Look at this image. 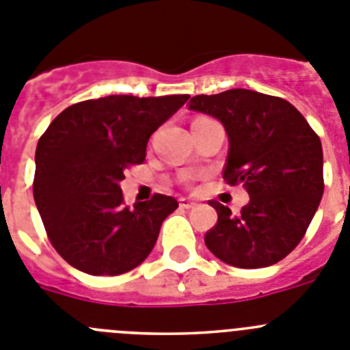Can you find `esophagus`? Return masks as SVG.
Listing matches in <instances>:
<instances>
[{
    "instance_id": "obj_1",
    "label": "esophagus",
    "mask_w": 350,
    "mask_h": 350,
    "mask_svg": "<svg viewBox=\"0 0 350 350\" xmlns=\"http://www.w3.org/2000/svg\"><path fill=\"white\" fill-rule=\"evenodd\" d=\"M195 206H197L195 200H190V198H185V197L179 198V207H183V209H191V207Z\"/></svg>"
}]
</instances>
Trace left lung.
Returning <instances> with one entry per match:
<instances>
[{"mask_svg":"<svg viewBox=\"0 0 350 350\" xmlns=\"http://www.w3.org/2000/svg\"><path fill=\"white\" fill-rule=\"evenodd\" d=\"M190 109L218 118L228 136L223 179L242 183L250 204L241 214L209 200L218 223L207 250L239 269L270 267L304 239L324 191L323 146L291 103L245 89L195 96Z\"/></svg>","mask_w":350,"mask_h":350,"instance_id":"1","label":"left lung"}]
</instances>
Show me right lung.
<instances>
[{"mask_svg": "<svg viewBox=\"0 0 350 350\" xmlns=\"http://www.w3.org/2000/svg\"><path fill=\"white\" fill-rule=\"evenodd\" d=\"M188 97L81 100L43 132L34 157V202L50 242L69 265L90 275H120L152 253L178 200L155 193L131 209L118 183L125 169L143 163L150 136Z\"/></svg>", "mask_w": 350, "mask_h": 350, "instance_id": "add662e5", "label": "right lung"}]
</instances>
